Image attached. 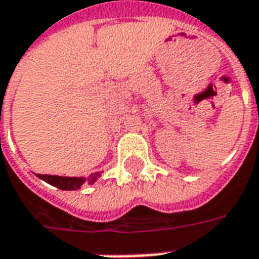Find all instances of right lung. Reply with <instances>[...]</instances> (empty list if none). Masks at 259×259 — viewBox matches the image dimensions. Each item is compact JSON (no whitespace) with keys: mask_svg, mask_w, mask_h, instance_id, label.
Wrapping results in <instances>:
<instances>
[{"mask_svg":"<svg viewBox=\"0 0 259 259\" xmlns=\"http://www.w3.org/2000/svg\"><path fill=\"white\" fill-rule=\"evenodd\" d=\"M38 177L44 180L45 183L51 184L53 187H57L63 191H76L82 187V184L85 183L86 178L83 177H61V176H51V174H37ZM97 177H100V173L92 174L89 183H95Z\"/></svg>","mask_w":259,"mask_h":259,"instance_id":"right-lung-1","label":"right lung"}]
</instances>
